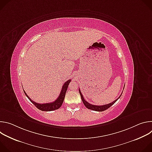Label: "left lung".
<instances>
[{
	"mask_svg": "<svg viewBox=\"0 0 152 152\" xmlns=\"http://www.w3.org/2000/svg\"><path fill=\"white\" fill-rule=\"evenodd\" d=\"M79 93H80V97H81V99L84 104V105L85 106V107L86 108H88V109L89 110H93V111H99V112H102V111H105L107 109H108V108L110 107L113 104H114L116 102L117 100L121 97L122 93L121 94V95L119 96V97L118 99H117L115 100H114V102H113L112 103H108L107 104H104V105H99V106H97V105H94V104H91L90 103H89L88 102H86L84 98H83V96H82L80 91V89H79Z\"/></svg>",
	"mask_w": 152,
	"mask_h": 152,
	"instance_id": "left-lung-1",
	"label": "left lung"
}]
</instances>
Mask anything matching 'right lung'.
<instances>
[{"instance_id":"right-lung-1","label":"right lung","mask_w":152,"mask_h":152,"mask_svg":"<svg viewBox=\"0 0 152 152\" xmlns=\"http://www.w3.org/2000/svg\"><path fill=\"white\" fill-rule=\"evenodd\" d=\"M70 81H71V79H69L64 83L59 97L57 98V99L55 101L51 102V103H36L34 101H33L31 99H30L29 97L25 93V91L24 90L23 91H24V93H25V95L26 96V97L38 108V109H39V110L42 111H54V110L59 109V108L61 106V105L64 102L65 96H66V93L67 90L68 86H69V85Z\"/></svg>"}]
</instances>
